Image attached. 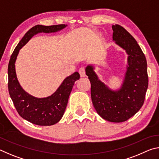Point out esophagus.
I'll use <instances>...</instances> for the list:
<instances>
[{"label":"esophagus","mask_w":159,"mask_h":159,"mask_svg":"<svg viewBox=\"0 0 159 159\" xmlns=\"http://www.w3.org/2000/svg\"><path fill=\"white\" fill-rule=\"evenodd\" d=\"M79 74L80 77H85V67H80L79 70Z\"/></svg>","instance_id":"esophagus-1"}]
</instances>
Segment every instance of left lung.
Wrapping results in <instances>:
<instances>
[{"label": "left lung", "mask_w": 159, "mask_h": 159, "mask_svg": "<svg viewBox=\"0 0 159 159\" xmlns=\"http://www.w3.org/2000/svg\"><path fill=\"white\" fill-rule=\"evenodd\" d=\"M112 29L113 40L128 55V66L121 88L110 90L98 79L93 66H88L85 71L98 114L108 121L120 123L133 116L143 105L149 79L146 57L138 42L123 26L115 25Z\"/></svg>", "instance_id": "8db88e82"}]
</instances>
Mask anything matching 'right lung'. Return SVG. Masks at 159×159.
<instances>
[{"instance_id": "1", "label": "right lung", "mask_w": 159, "mask_h": 159, "mask_svg": "<svg viewBox=\"0 0 159 159\" xmlns=\"http://www.w3.org/2000/svg\"><path fill=\"white\" fill-rule=\"evenodd\" d=\"M65 25L52 26L36 25L26 32L13 51L8 64V90L16 110L21 118L38 125H52L62 117L68 103L70 93L75 82L80 79L78 72L66 78L52 95L46 98H36L29 95L19 83L16 76L15 63L22 46L38 33H52L66 27Z\"/></svg>"}]
</instances>
